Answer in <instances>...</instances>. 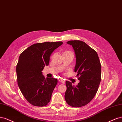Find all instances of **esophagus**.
Wrapping results in <instances>:
<instances>
[{"label":"esophagus","instance_id":"obj_1","mask_svg":"<svg viewBox=\"0 0 122 122\" xmlns=\"http://www.w3.org/2000/svg\"><path fill=\"white\" fill-rule=\"evenodd\" d=\"M59 81L61 82V83H62V84H65V81L63 79H59Z\"/></svg>","mask_w":122,"mask_h":122}]
</instances>
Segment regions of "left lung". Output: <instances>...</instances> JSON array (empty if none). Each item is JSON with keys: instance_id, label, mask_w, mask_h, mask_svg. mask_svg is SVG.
Instances as JSON below:
<instances>
[{"instance_id": "left-lung-1", "label": "left lung", "mask_w": 122, "mask_h": 122, "mask_svg": "<svg viewBox=\"0 0 122 122\" xmlns=\"http://www.w3.org/2000/svg\"><path fill=\"white\" fill-rule=\"evenodd\" d=\"M72 46L76 58L74 71L80 82L76 86L66 81L65 99L68 105L80 107L88 104L95 96L101 78V67L96 51L81 41L67 42Z\"/></svg>"}]
</instances>
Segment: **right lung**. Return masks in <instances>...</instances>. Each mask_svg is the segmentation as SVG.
I'll return each instance as SVG.
<instances>
[{
    "label": "right lung",
    "instance_id": "add662e5",
    "mask_svg": "<svg viewBox=\"0 0 122 122\" xmlns=\"http://www.w3.org/2000/svg\"><path fill=\"white\" fill-rule=\"evenodd\" d=\"M63 42H45L31 45L20 54L16 72L19 87L29 102L35 107H45L49 103L57 80L45 78L42 71L49 64L53 51Z\"/></svg>",
    "mask_w": 122,
    "mask_h": 122
}]
</instances>
